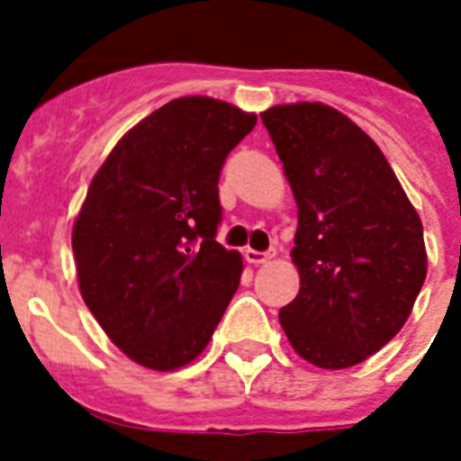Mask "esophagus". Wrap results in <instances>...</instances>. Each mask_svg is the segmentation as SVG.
<instances>
[{"mask_svg": "<svg viewBox=\"0 0 461 461\" xmlns=\"http://www.w3.org/2000/svg\"><path fill=\"white\" fill-rule=\"evenodd\" d=\"M246 260L251 263V266H263V263H267V260L273 258L270 253H260V251H253V249H246L244 251Z\"/></svg>", "mask_w": 461, "mask_h": 461, "instance_id": "esophagus-1", "label": "esophagus"}]
</instances>
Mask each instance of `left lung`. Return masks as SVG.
Here are the masks:
<instances>
[{"mask_svg":"<svg viewBox=\"0 0 461 461\" xmlns=\"http://www.w3.org/2000/svg\"><path fill=\"white\" fill-rule=\"evenodd\" d=\"M296 208L299 294L280 325L303 361L339 371L407 322L429 256L421 217L368 133L322 103L260 112Z\"/></svg>","mask_w":461,"mask_h":461,"instance_id":"8db88e82","label":"left lung"}]
</instances>
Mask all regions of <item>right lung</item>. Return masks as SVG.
<instances>
[{
    "mask_svg": "<svg viewBox=\"0 0 461 461\" xmlns=\"http://www.w3.org/2000/svg\"><path fill=\"white\" fill-rule=\"evenodd\" d=\"M256 114L176 97L119 139L90 181L71 246L78 289L104 335L150 371L208 347L244 260L215 241L217 179Z\"/></svg>",
    "mask_w": 461,
    "mask_h": 461,
    "instance_id": "1",
    "label": "right lung"
}]
</instances>
